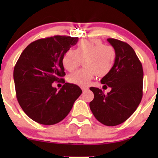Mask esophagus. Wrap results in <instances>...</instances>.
Instances as JSON below:
<instances>
[{"instance_id":"34e87169","label":"esophagus","mask_w":158,"mask_h":158,"mask_svg":"<svg viewBox=\"0 0 158 158\" xmlns=\"http://www.w3.org/2000/svg\"><path fill=\"white\" fill-rule=\"evenodd\" d=\"M81 90H82L83 92H85L87 91V90H88V88H87V87H81Z\"/></svg>"}]
</instances>
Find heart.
Returning <instances> with one entry per match:
<instances>
[{"mask_svg":"<svg viewBox=\"0 0 158 158\" xmlns=\"http://www.w3.org/2000/svg\"><path fill=\"white\" fill-rule=\"evenodd\" d=\"M117 59L114 47L105 45L99 39H85L78 42L75 50H68L62 56L63 67L73 71L83 60L84 68L70 74L69 82L79 86H86L96 74L99 77L108 75L113 69Z\"/></svg>","mask_w":158,"mask_h":158,"instance_id":"b5f03b06","label":"heart"}]
</instances>
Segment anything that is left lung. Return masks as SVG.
Segmentation results:
<instances>
[{"label": "left lung", "instance_id": "left-lung-1", "mask_svg": "<svg viewBox=\"0 0 158 158\" xmlns=\"http://www.w3.org/2000/svg\"><path fill=\"white\" fill-rule=\"evenodd\" d=\"M107 41L115 48L117 59L113 69L101 79L111 90L107 94L91 87L94 98L90 108L99 122L114 126L127 120L135 111L143 97L142 64L129 44L115 39Z\"/></svg>", "mask_w": 158, "mask_h": 158}]
</instances>
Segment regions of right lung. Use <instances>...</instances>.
I'll use <instances>...</instances> for the list:
<instances>
[{
  "instance_id": "add662e5",
  "label": "right lung",
  "mask_w": 158,
  "mask_h": 158,
  "mask_svg": "<svg viewBox=\"0 0 158 158\" xmlns=\"http://www.w3.org/2000/svg\"><path fill=\"white\" fill-rule=\"evenodd\" d=\"M78 37L55 35L32 42L23 50L14 68L16 97L25 114L36 123L54 125L67 117L81 95L77 85L65 83L58 91L54 81H64V53Z\"/></svg>"
}]
</instances>
